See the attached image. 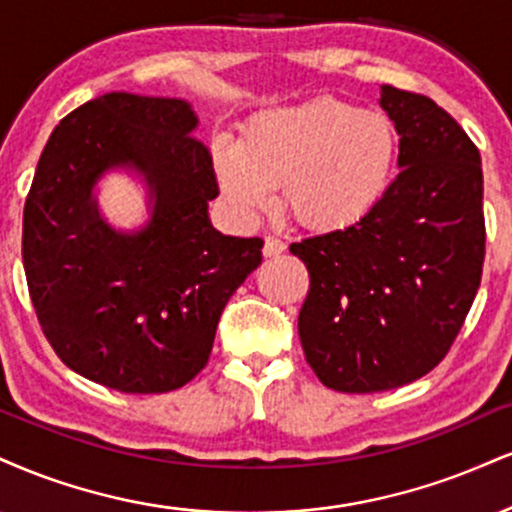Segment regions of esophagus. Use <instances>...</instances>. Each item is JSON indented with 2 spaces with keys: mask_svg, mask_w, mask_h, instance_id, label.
<instances>
[{
  "mask_svg": "<svg viewBox=\"0 0 512 512\" xmlns=\"http://www.w3.org/2000/svg\"><path fill=\"white\" fill-rule=\"evenodd\" d=\"M283 250H286V243H283L281 238H276V236L264 238V248H262L264 257H276V255H281Z\"/></svg>",
  "mask_w": 512,
  "mask_h": 512,
  "instance_id": "1",
  "label": "esophagus"
}]
</instances>
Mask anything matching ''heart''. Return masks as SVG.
<instances>
[{
    "mask_svg": "<svg viewBox=\"0 0 512 512\" xmlns=\"http://www.w3.org/2000/svg\"><path fill=\"white\" fill-rule=\"evenodd\" d=\"M398 133L381 109L319 97L257 114L240 143H214V174L243 214L260 212L281 186L288 214L307 229L357 221L391 183Z\"/></svg>",
    "mask_w": 512,
    "mask_h": 512,
    "instance_id": "obj_1",
    "label": "heart"
}]
</instances>
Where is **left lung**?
I'll return each instance as SVG.
<instances>
[{
	"label": "left lung",
	"mask_w": 512,
	"mask_h": 512,
	"mask_svg": "<svg viewBox=\"0 0 512 512\" xmlns=\"http://www.w3.org/2000/svg\"><path fill=\"white\" fill-rule=\"evenodd\" d=\"M396 126L398 176L365 217L291 245L310 272L298 317L324 386L389 391L446 357L484 264L479 150L434 100L381 85Z\"/></svg>",
	"instance_id": "8db88e82"
}]
</instances>
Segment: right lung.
<instances>
[{"mask_svg": "<svg viewBox=\"0 0 512 512\" xmlns=\"http://www.w3.org/2000/svg\"><path fill=\"white\" fill-rule=\"evenodd\" d=\"M197 123L178 97H95L49 135L26 197L23 267L42 331L66 367L121 393L188 384L229 298L262 264V238L209 221L219 186ZM112 170L144 183L138 230L103 219L96 183Z\"/></svg>", "mask_w": 512, "mask_h": 512, "instance_id": "right-lung-1", "label": "right lung"}]
</instances>
